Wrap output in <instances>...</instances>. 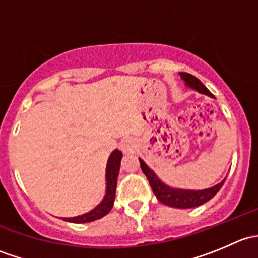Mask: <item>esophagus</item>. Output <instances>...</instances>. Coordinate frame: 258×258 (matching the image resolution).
<instances>
[{"mask_svg":"<svg viewBox=\"0 0 258 258\" xmlns=\"http://www.w3.org/2000/svg\"><path fill=\"white\" fill-rule=\"evenodd\" d=\"M136 141H135L134 139H124L123 141L121 142V148L124 153H132L136 150Z\"/></svg>","mask_w":258,"mask_h":258,"instance_id":"34e87169","label":"esophagus"}]
</instances>
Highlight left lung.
<instances>
[{"label": "left lung", "mask_w": 258, "mask_h": 258, "mask_svg": "<svg viewBox=\"0 0 258 258\" xmlns=\"http://www.w3.org/2000/svg\"><path fill=\"white\" fill-rule=\"evenodd\" d=\"M179 76L184 81V85L187 87L192 88V90L197 91V92L202 93V95H207L210 97H213L212 93L205 87L204 83L199 79H196L192 75L186 74V72H179ZM139 160L141 170L144 171L146 177H147L148 182H150L151 188H152L153 194L157 197L158 201L170 207H175V209H194V207L206 204L207 201H210L220 191L221 187L223 186V183L226 181V178L222 179L220 183L205 189L175 188V187H171L168 184H166L161 178H158L155 171L151 170L142 158H139Z\"/></svg>", "instance_id": "left-lung-1"}]
</instances>
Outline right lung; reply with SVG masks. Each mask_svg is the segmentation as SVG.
I'll use <instances>...</instances> for the list:
<instances>
[{"label":"right lung","mask_w":258,"mask_h":258,"mask_svg":"<svg viewBox=\"0 0 258 258\" xmlns=\"http://www.w3.org/2000/svg\"><path fill=\"white\" fill-rule=\"evenodd\" d=\"M122 152L119 150H113L107 160V166H106V191L102 201L88 212L82 213V215L75 216V217H61L63 221L72 223H87L92 221L102 218L103 216L107 215L113 207L114 196H116V186L117 177L119 173V166H121Z\"/></svg>","instance_id":"right-lung-1"}]
</instances>
